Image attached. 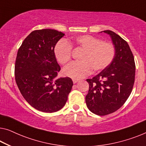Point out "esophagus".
Here are the masks:
<instances>
[{
	"label": "esophagus",
	"mask_w": 146,
	"mask_h": 146,
	"mask_svg": "<svg viewBox=\"0 0 146 146\" xmlns=\"http://www.w3.org/2000/svg\"><path fill=\"white\" fill-rule=\"evenodd\" d=\"M78 81H79V80H78V79H73V82L74 84L77 83V82Z\"/></svg>",
	"instance_id": "34e87169"
}]
</instances>
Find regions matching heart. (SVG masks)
Returning a JSON list of instances; mask_svg holds the SVG:
<instances>
[{"mask_svg":"<svg viewBox=\"0 0 146 146\" xmlns=\"http://www.w3.org/2000/svg\"><path fill=\"white\" fill-rule=\"evenodd\" d=\"M71 44L84 50L80 56V61L68 65L64 69L65 75L75 79L85 77L92 69L96 72L106 69L115 55V48L112 43L90 35L73 37ZM54 54L60 64L66 65L71 60L72 46L68 41L62 39L56 44Z\"/></svg>","mask_w":146,"mask_h":146,"instance_id":"b5f03b06","label":"heart"}]
</instances>
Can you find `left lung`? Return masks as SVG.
<instances>
[{
  "label": "left lung",
  "instance_id": "8db88e82",
  "mask_svg": "<svg viewBox=\"0 0 146 146\" xmlns=\"http://www.w3.org/2000/svg\"><path fill=\"white\" fill-rule=\"evenodd\" d=\"M111 37L115 55L109 66L92 79L86 96L88 110L98 115H109L118 110L129 98L135 79L134 56L127 42L110 30L104 31Z\"/></svg>",
  "mask_w": 146,
  "mask_h": 146
}]
</instances>
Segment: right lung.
<instances>
[{
  "label": "right lung",
  "mask_w": 146,
  "mask_h": 146,
  "mask_svg": "<svg viewBox=\"0 0 146 146\" xmlns=\"http://www.w3.org/2000/svg\"><path fill=\"white\" fill-rule=\"evenodd\" d=\"M64 36L54 29L35 30L17 51L14 69L17 87L25 100L40 111L61 110L72 88L71 78H56L61 68L54 48Z\"/></svg>",
  "instance_id": "obj_1"
}]
</instances>
